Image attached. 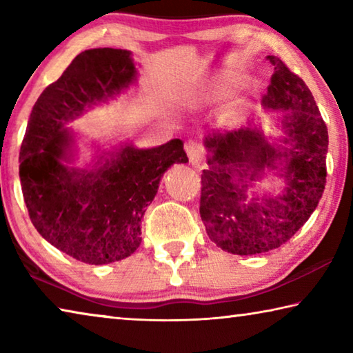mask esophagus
Listing matches in <instances>:
<instances>
[{
	"label": "esophagus",
	"mask_w": 353,
	"mask_h": 353,
	"mask_svg": "<svg viewBox=\"0 0 353 353\" xmlns=\"http://www.w3.org/2000/svg\"><path fill=\"white\" fill-rule=\"evenodd\" d=\"M185 151H187L191 165H194V166L201 165L202 159H204V148H202L199 143L188 141L187 145H185Z\"/></svg>",
	"instance_id": "34e87169"
}]
</instances>
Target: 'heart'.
Wrapping results in <instances>:
<instances>
[{
	"label": "heart",
	"mask_w": 353,
	"mask_h": 353,
	"mask_svg": "<svg viewBox=\"0 0 353 353\" xmlns=\"http://www.w3.org/2000/svg\"><path fill=\"white\" fill-rule=\"evenodd\" d=\"M232 87H234V81L225 74L202 77V79L194 81L185 88L182 93V103L188 107L210 105L224 99Z\"/></svg>",
	"instance_id": "1"
}]
</instances>
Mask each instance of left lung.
I'll return each instance as SVG.
<instances>
[{"label":"left lung","instance_id":"left-lung-1","mask_svg":"<svg viewBox=\"0 0 353 353\" xmlns=\"http://www.w3.org/2000/svg\"><path fill=\"white\" fill-rule=\"evenodd\" d=\"M268 59L274 74L261 103L277 112L274 128L282 135H266L259 121L204 139L201 218L208 238L235 255L282 246L312 216L325 188L328 132L313 94L279 57ZM266 170L284 179L283 191L249 194Z\"/></svg>","mask_w":353,"mask_h":353}]
</instances>
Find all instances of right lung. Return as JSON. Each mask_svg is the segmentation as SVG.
Returning a JSON list of instances; mask_svg holds the SVG:
<instances>
[{"label":"right lung","mask_w":353,"mask_h":353,"mask_svg":"<svg viewBox=\"0 0 353 353\" xmlns=\"http://www.w3.org/2000/svg\"><path fill=\"white\" fill-rule=\"evenodd\" d=\"M139 70L128 50L93 48L77 54L34 104L20 149V182L29 218L52 246L88 265L132 255L141 243V218L165 171L187 163L183 141L135 148L94 146L90 165L71 166L76 118L135 85Z\"/></svg>","instance_id":"obj_1"}]
</instances>
